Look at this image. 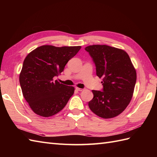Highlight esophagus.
Wrapping results in <instances>:
<instances>
[{
    "label": "esophagus",
    "mask_w": 157,
    "mask_h": 157,
    "mask_svg": "<svg viewBox=\"0 0 157 157\" xmlns=\"http://www.w3.org/2000/svg\"><path fill=\"white\" fill-rule=\"evenodd\" d=\"M75 89H76L77 90H78V91H82L83 90H84V89H82V88H78V87H76V88H75Z\"/></svg>",
    "instance_id": "34e87169"
}]
</instances>
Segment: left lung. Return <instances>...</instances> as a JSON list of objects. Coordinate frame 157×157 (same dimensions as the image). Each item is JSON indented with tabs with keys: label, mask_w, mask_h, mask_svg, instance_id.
Segmentation results:
<instances>
[{
	"label": "left lung",
	"mask_w": 157,
	"mask_h": 157,
	"mask_svg": "<svg viewBox=\"0 0 157 157\" xmlns=\"http://www.w3.org/2000/svg\"><path fill=\"white\" fill-rule=\"evenodd\" d=\"M95 63L96 75L102 79V91L92 90L89 108L100 117L113 118L129 104L136 82V71L129 55L122 49L107 45L85 48Z\"/></svg>",
	"instance_id": "left-lung-1"
}]
</instances>
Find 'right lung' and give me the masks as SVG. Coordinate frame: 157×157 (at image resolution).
Segmentation results:
<instances>
[{"mask_svg": "<svg viewBox=\"0 0 157 157\" xmlns=\"http://www.w3.org/2000/svg\"><path fill=\"white\" fill-rule=\"evenodd\" d=\"M80 48V46L43 45L26 56L19 74V83L23 97L36 114L48 117L65 107L75 88L54 82L53 78L61 74Z\"/></svg>", "mask_w": 157, "mask_h": 157, "instance_id": "right-lung-1", "label": "right lung"}]
</instances>
